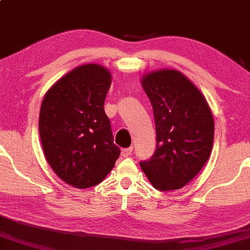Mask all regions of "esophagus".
<instances>
[{
	"instance_id": "esophagus-1",
	"label": "esophagus",
	"mask_w": 250,
	"mask_h": 250,
	"mask_svg": "<svg viewBox=\"0 0 250 250\" xmlns=\"http://www.w3.org/2000/svg\"><path fill=\"white\" fill-rule=\"evenodd\" d=\"M132 151H133V147H129V148H125V149H122V156H124V157H129L130 155L132 154Z\"/></svg>"
}]
</instances>
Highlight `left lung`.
Returning <instances> with one entry per match:
<instances>
[{
	"mask_svg": "<svg viewBox=\"0 0 250 250\" xmlns=\"http://www.w3.org/2000/svg\"><path fill=\"white\" fill-rule=\"evenodd\" d=\"M156 126V150L140 167L155 188L180 189L210 157L214 121L207 100L194 84L174 69L143 77Z\"/></svg>",
	"mask_w": 250,
	"mask_h": 250,
	"instance_id": "8db88e82",
	"label": "left lung"
}]
</instances>
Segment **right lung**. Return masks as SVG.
<instances>
[{
	"label": "right lung",
	"instance_id": "add662e5",
	"mask_svg": "<svg viewBox=\"0 0 250 250\" xmlns=\"http://www.w3.org/2000/svg\"><path fill=\"white\" fill-rule=\"evenodd\" d=\"M111 85L105 67H76L46 93L39 115L44 156L54 172L77 188L95 186L120 156L104 101Z\"/></svg>",
	"mask_w": 250,
	"mask_h": 250
}]
</instances>
